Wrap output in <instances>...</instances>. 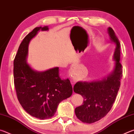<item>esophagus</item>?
Instances as JSON below:
<instances>
[{"label": "esophagus", "instance_id": "esophagus-1", "mask_svg": "<svg viewBox=\"0 0 134 134\" xmlns=\"http://www.w3.org/2000/svg\"><path fill=\"white\" fill-rule=\"evenodd\" d=\"M73 82H75V81H73Z\"/></svg>", "mask_w": 134, "mask_h": 134}]
</instances>
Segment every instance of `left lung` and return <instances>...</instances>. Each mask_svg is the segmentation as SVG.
Segmentation results:
<instances>
[{
  "label": "left lung",
  "mask_w": 134,
  "mask_h": 134,
  "mask_svg": "<svg viewBox=\"0 0 134 134\" xmlns=\"http://www.w3.org/2000/svg\"><path fill=\"white\" fill-rule=\"evenodd\" d=\"M110 40L116 44L113 58L115 60L113 72L106 79L93 82H77L74 92L83 97V104L75 109L77 118L84 123L92 124L99 121L110 110L121 85L122 66L120 63L121 44L112 28H108Z\"/></svg>",
  "instance_id": "8db88e82"
}]
</instances>
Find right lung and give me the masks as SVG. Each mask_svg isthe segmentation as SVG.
Returning a JSON list of instances; mask_svg holds the SVG:
<instances>
[{
    "mask_svg": "<svg viewBox=\"0 0 134 134\" xmlns=\"http://www.w3.org/2000/svg\"><path fill=\"white\" fill-rule=\"evenodd\" d=\"M47 26L36 27L20 44L13 62L14 85L18 100L32 116L40 119L53 117L58 104L71 96L72 88L69 79L62 80L58 67L44 72L34 71L26 62L28 44L40 30Z\"/></svg>",
    "mask_w": 134,
    "mask_h": 134,
    "instance_id": "1",
    "label": "right lung"
}]
</instances>
